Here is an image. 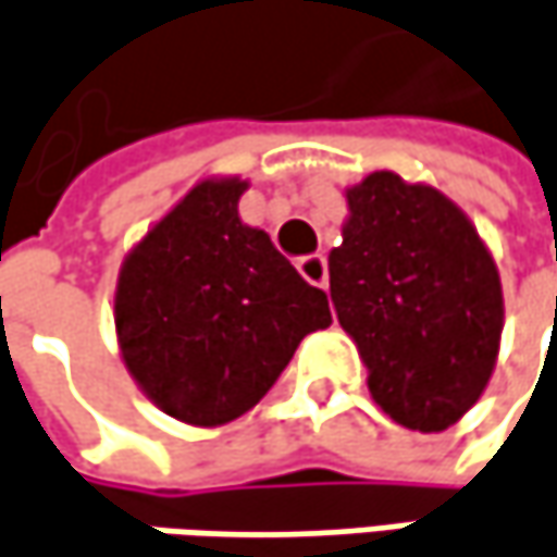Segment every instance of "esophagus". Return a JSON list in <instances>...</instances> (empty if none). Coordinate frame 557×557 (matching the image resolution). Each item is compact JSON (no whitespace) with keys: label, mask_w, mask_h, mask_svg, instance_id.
Here are the masks:
<instances>
[{"label":"esophagus","mask_w":557,"mask_h":557,"mask_svg":"<svg viewBox=\"0 0 557 557\" xmlns=\"http://www.w3.org/2000/svg\"><path fill=\"white\" fill-rule=\"evenodd\" d=\"M299 274H302L311 286H326V258L324 255H305L299 258Z\"/></svg>","instance_id":"34e87169"}]
</instances>
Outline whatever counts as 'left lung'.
<instances>
[{
	"mask_svg": "<svg viewBox=\"0 0 557 557\" xmlns=\"http://www.w3.org/2000/svg\"><path fill=\"white\" fill-rule=\"evenodd\" d=\"M330 299L368 364V389L401 426L455 423L496 368L502 283L473 224L443 193L393 171L346 193Z\"/></svg>",
	"mask_w": 557,
	"mask_h": 557,
	"instance_id": "1",
	"label": "left lung"
}]
</instances>
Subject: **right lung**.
<instances>
[{"instance_id":"right-lung-1","label":"right lung","mask_w":557,"mask_h":557,"mask_svg":"<svg viewBox=\"0 0 557 557\" xmlns=\"http://www.w3.org/2000/svg\"><path fill=\"white\" fill-rule=\"evenodd\" d=\"M243 181L186 193L127 255L114 326L127 371L171 418L218 426L261 399L308 333L333 324L264 231L239 221Z\"/></svg>"}]
</instances>
